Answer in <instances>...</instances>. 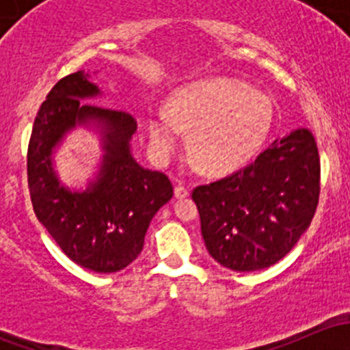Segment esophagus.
I'll list each match as a JSON object with an SVG mask.
<instances>
[{
  "label": "esophagus",
  "instance_id": "1",
  "mask_svg": "<svg viewBox=\"0 0 350 350\" xmlns=\"http://www.w3.org/2000/svg\"><path fill=\"white\" fill-rule=\"evenodd\" d=\"M174 196L179 198V200H181V198L189 196V188H188V186H185V185H178L174 188Z\"/></svg>",
  "mask_w": 350,
  "mask_h": 350
}]
</instances>
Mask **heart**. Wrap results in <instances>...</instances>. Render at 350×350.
I'll use <instances>...</instances> for the list:
<instances>
[{"label": "heart", "instance_id": "b5f03b06", "mask_svg": "<svg viewBox=\"0 0 350 350\" xmlns=\"http://www.w3.org/2000/svg\"><path fill=\"white\" fill-rule=\"evenodd\" d=\"M273 120L266 96L234 79L193 84L172 98V107H155L149 118L150 144L159 154L178 149L186 132L191 154L206 171H228L262 147Z\"/></svg>", "mask_w": 350, "mask_h": 350}]
</instances>
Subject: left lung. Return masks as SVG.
I'll return each instance as SVG.
<instances>
[{"instance_id": "8db88e82", "label": "left lung", "mask_w": 350, "mask_h": 350, "mask_svg": "<svg viewBox=\"0 0 350 350\" xmlns=\"http://www.w3.org/2000/svg\"><path fill=\"white\" fill-rule=\"evenodd\" d=\"M208 252L232 271L266 269L295 247L320 198V155L312 132L278 139L250 164L193 189Z\"/></svg>"}]
</instances>
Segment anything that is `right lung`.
<instances>
[{
    "label": "right lung",
    "mask_w": 350,
    "mask_h": 350,
    "mask_svg": "<svg viewBox=\"0 0 350 350\" xmlns=\"http://www.w3.org/2000/svg\"><path fill=\"white\" fill-rule=\"evenodd\" d=\"M94 94L98 88L83 70L57 81L35 116L27 176L35 215L62 252L84 269L107 274L139 257L150 220L172 198V185L164 172L140 167L130 155L137 122L129 111L81 103L79 98ZM90 118L107 129L102 178L90 192L70 193L51 172V147L66 129Z\"/></svg>",
    "instance_id": "1"
}]
</instances>
